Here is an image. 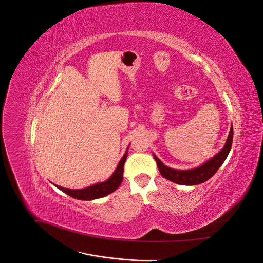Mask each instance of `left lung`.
Instances as JSON below:
<instances>
[{
    "instance_id": "left-lung-1",
    "label": "left lung",
    "mask_w": 263,
    "mask_h": 263,
    "mask_svg": "<svg viewBox=\"0 0 263 263\" xmlns=\"http://www.w3.org/2000/svg\"><path fill=\"white\" fill-rule=\"evenodd\" d=\"M233 136H234V130L233 126L230 128L229 136L227 138L226 144L219 153L213 157L211 160L205 162L201 166H198L196 169L192 170H174L169 168V166L164 165L159 159L155 157L156 162L158 165V169L160 171L161 176L165 178L166 180H170L174 183H178V184L182 185H196L208 181L210 178H212L216 171L219 169V166L224 163L225 159L227 158L230 149H232L233 145Z\"/></svg>"
}]
</instances>
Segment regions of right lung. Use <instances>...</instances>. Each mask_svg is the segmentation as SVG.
<instances>
[{"instance_id": "right-lung-1", "label": "right lung", "mask_w": 263, "mask_h": 263, "mask_svg": "<svg viewBox=\"0 0 263 263\" xmlns=\"http://www.w3.org/2000/svg\"><path fill=\"white\" fill-rule=\"evenodd\" d=\"M127 154H128V151H126L124 157L121 159V161H119L115 172L113 173V176L105 182L98 183V184H94L92 186L82 189V190H70V189L61 187V186H57V187L63 191V192L67 193L68 195H70L71 197L77 198V200L90 201V200H94V198L106 196L109 193L114 192V191L121 185V183L123 181L124 163L126 161Z\"/></svg>"}]
</instances>
